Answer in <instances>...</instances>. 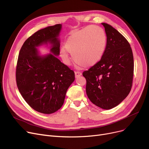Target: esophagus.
I'll list each match as a JSON object with an SVG mask.
<instances>
[{"label":"esophagus","instance_id":"esophagus-1","mask_svg":"<svg viewBox=\"0 0 149 149\" xmlns=\"http://www.w3.org/2000/svg\"><path fill=\"white\" fill-rule=\"evenodd\" d=\"M81 75V73L80 72H75V76L76 79L79 78V77H80Z\"/></svg>","mask_w":149,"mask_h":149}]
</instances>
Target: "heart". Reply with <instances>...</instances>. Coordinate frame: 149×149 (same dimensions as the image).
I'll return each mask as SVG.
<instances>
[{
    "instance_id": "b5f03b06",
    "label": "heart",
    "mask_w": 149,
    "mask_h": 149,
    "mask_svg": "<svg viewBox=\"0 0 149 149\" xmlns=\"http://www.w3.org/2000/svg\"><path fill=\"white\" fill-rule=\"evenodd\" d=\"M107 44L104 30L99 26L89 25L72 33L66 39L65 47L60 49V56L66 65L70 56L80 66L91 67L102 58Z\"/></svg>"
}]
</instances>
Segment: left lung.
<instances>
[{
    "mask_svg": "<svg viewBox=\"0 0 149 149\" xmlns=\"http://www.w3.org/2000/svg\"><path fill=\"white\" fill-rule=\"evenodd\" d=\"M107 44L103 56L95 65L86 70V94L92 103L111 109L127 97L134 76V56L130 45L121 33L106 23Z\"/></svg>",
    "mask_w": 149,
    "mask_h": 149,
    "instance_id": "8db88e82",
    "label": "left lung"
}]
</instances>
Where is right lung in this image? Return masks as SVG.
<instances>
[{"label":"right lung","mask_w":149,"mask_h":149,"mask_svg":"<svg viewBox=\"0 0 149 149\" xmlns=\"http://www.w3.org/2000/svg\"><path fill=\"white\" fill-rule=\"evenodd\" d=\"M61 24L46 27L30 36L22 45L16 68L20 93L35 111L51 114L64 103L75 74L57 57L60 55ZM50 45L51 53L42 55L37 48Z\"/></svg>","instance_id":"add662e5"}]
</instances>
